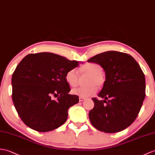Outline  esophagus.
<instances>
[{
	"label": "esophagus",
	"mask_w": 155,
	"mask_h": 155,
	"mask_svg": "<svg viewBox=\"0 0 155 155\" xmlns=\"http://www.w3.org/2000/svg\"><path fill=\"white\" fill-rule=\"evenodd\" d=\"M84 99H85L84 98H82V97H80V98H79V101L82 102Z\"/></svg>",
	"instance_id": "1"
}]
</instances>
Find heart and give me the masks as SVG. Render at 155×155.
<instances>
[{
	"label": "heart",
	"mask_w": 155,
	"mask_h": 155,
	"mask_svg": "<svg viewBox=\"0 0 155 155\" xmlns=\"http://www.w3.org/2000/svg\"><path fill=\"white\" fill-rule=\"evenodd\" d=\"M103 69L99 64L94 63H87L79 68V74L81 75H88L86 84L88 86L85 87L74 88L71 91L72 94L82 98H86L94 94L98 87H102L105 83L106 78L102 73ZM64 79L67 83L71 87H75L78 84V77L74 69L68 71Z\"/></svg>",
	"instance_id": "b5f03b06"
}]
</instances>
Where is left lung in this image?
<instances>
[{"instance_id": "left-lung-1", "label": "left lung", "mask_w": 155, "mask_h": 155, "mask_svg": "<svg viewBox=\"0 0 155 155\" xmlns=\"http://www.w3.org/2000/svg\"><path fill=\"white\" fill-rule=\"evenodd\" d=\"M88 62L102 66L106 81L90 111L92 125L109 134L126 129L137 117L145 98V78L137 62L127 53L110 51L98 54Z\"/></svg>"}]
</instances>
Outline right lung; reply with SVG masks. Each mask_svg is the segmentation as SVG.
<instances>
[{
    "label": "right lung",
    "instance_id": "obj_1",
    "mask_svg": "<svg viewBox=\"0 0 155 155\" xmlns=\"http://www.w3.org/2000/svg\"><path fill=\"white\" fill-rule=\"evenodd\" d=\"M78 65V61L47 52L29 54L20 61L12 77V97L18 114L27 126L47 132L66 121L68 110L79 98L69 94L71 90L64 76Z\"/></svg>",
    "mask_w": 155,
    "mask_h": 155
}]
</instances>
